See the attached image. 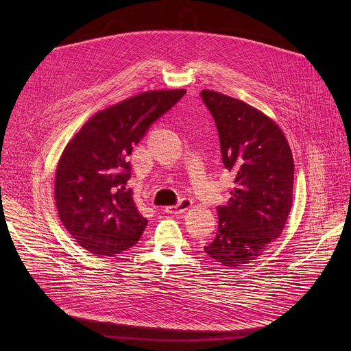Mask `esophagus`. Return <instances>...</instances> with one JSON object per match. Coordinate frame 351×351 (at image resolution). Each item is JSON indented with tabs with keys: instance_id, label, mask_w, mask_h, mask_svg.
I'll list each match as a JSON object with an SVG mask.
<instances>
[{
	"instance_id": "obj_1",
	"label": "esophagus",
	"mask_w": 351,
	"mask_h": 351,
	"mask_svg": "<svg viewBox=\"0 0 351 351\" xmlns=\"http://www.w3.org/2000/svg\"><path fill=\"white\" fill-rule=\"evenodd\" d=\"M191 206H193L191 199H189V198H182L179 204H176V206H169V207L165 208V211H167L168 214H183V213H186Z\"/></svg>"
}]
</instances>
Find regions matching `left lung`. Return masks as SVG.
Masks as SVG:
<instances>
[{
  "mask_svg": "<svg viewBox=\"0 0 351 351\" xmlns=\"http://www.w3.org/2000/svg\"><path fill=\"white\" fill-rule=\"evenodd\" d=\"M202 97L215 119L223 165L236 175L204 252L221 265L241 267L283 232L293 204V154L282 129L263 111L214 90Z\"/></svg>",
  "mask_w": 351,
  "mask_h": 351,
  "instance_id": "1",
  "label": "left lung"
}]
</instances>
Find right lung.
Instances as JSON below:
<instances>
[{"label": "right lung", "instance_id": "1", "mask_svg": "<svg viewBox=\"0 0 351 351\" xmlns=\"http://www.w3.org/2000/svg\"><path fill=\"white\" fill-rule=\"evenodd\" d=\"M186 90L144 91L95 112L69 140L56 172L58 215L71 236L94 256L121 254L140 239L147 219L133 199V145Z\"/></svg>", "mask_w": 351, "mask_h": 351}]
</instances>
